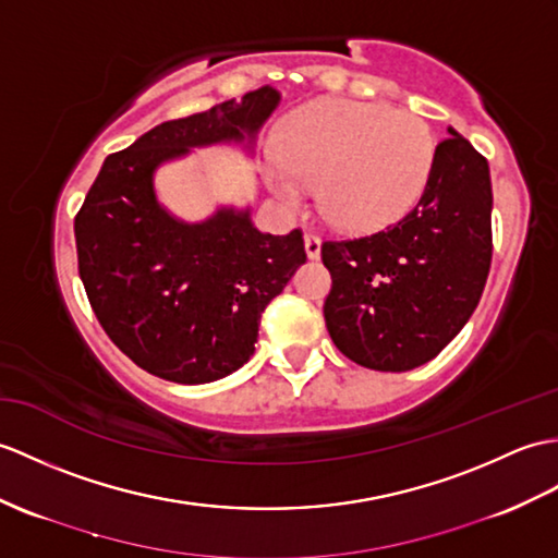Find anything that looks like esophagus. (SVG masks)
<instances>
[{
    "label": "esophagus",
    "mask_w": 558,
    "mask_h": 558,
    "mask_svg": "<svg viewBox=\"0 0 558 558\" xmlns=\"http://www.w3.org/2000/svg\"><path fill=\"white\" fill-rule=\"evenodd\" d=\"M304 247H306V256L308 258H318L320 256V238L316 235V232H311V230L304 232Z\"/></svg>",
    "instance_id": "esophagus-1"
}]
</instances>
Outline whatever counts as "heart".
<instances>
[{
  "instance_id": "obj_1",
  "label": "heart",
  "mask_w": 558,
  "mask_h": 558,
  "mask_svg": "<svg viewBox=\"0 0 558 558\" xmlns=\"http://www.w3.org/2000/svg\"><path fill=\"white\" fill-rule=\"evenodd\" d=\"M435 135L421 116L385 104L314 99L280 128L266 180L288 206L316 187L323 218L349 232L395 223L421 199L435 166Z\"/></svg>"
}]
</instances>
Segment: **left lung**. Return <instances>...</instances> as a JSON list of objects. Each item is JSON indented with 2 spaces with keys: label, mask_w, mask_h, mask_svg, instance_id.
<instances>
[{
  "label": "left lung",
  "mask_w": 558,
  "mask_h": 558,
  "mask_svg": "<svg viewBox=\"0 0 558 558\" xmlns=\"http://www.w3.org/2000/svg\"><path fill=\"white\" fill-rule=\"evenodd\" d=\"M430 183L397 223L323 240L332 288L323 316L335 347L373 371H411L457 338L481 302L492 264L487 159L449 131Z\"/></svg>",
  "instance_id": "obj_1"
}]
</instances>
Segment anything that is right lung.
I'll return each instance as SVG.
<instances>
[{
    "label": "right lung",
    "instance_id": "add662e5",
    "mask_svg": "<svg viewBox=\"0 0 558 558\" xmlns=\"http://www.w3.org/2000/svg\"><path fill=\"white\" fill-rule=\"evenodd\" d=\"M278 99L274 87H258L151 128L109 154L75 214L77 274L99 326L163 380L202 385L247 364L264 308L306 252L300 228L264 235L247 211L178 223L154 197V168L190 147L254 137Z\"/></svg>",
    "mask_w": 558,
    "mask_h": 558
}]
</instances>
